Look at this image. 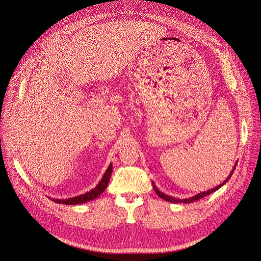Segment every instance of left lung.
Returning a JSON list of instances; mask_svg holds the SVG:
<instances>
[{"instance_id":"left-lung-1","label":"left lung","mask_w":261,"mask_h":261,"mask_svg":"<svg viewBox=\"0 0 261 261\" xmlns=\"http://www.w3.org/2000/svg\"><path fill=\"white\" fill-rule=\"evenodd\" d=\"M236 164L238 163H235V165H234V168H233V170H232V172L230 173V175L227 177V179L222 183V184H220V185H218L217 187H213V188H211V189H209V191H207V192H203V193H200V194H198V195H196V196H194V197H192V198H189V199H176V198H173V197H170V196H168V195H164L163 193H161L159 189L155 186V184L152 182V184H153V187H154V191L156 192V194L161 198V199H163L164 201H167V202H171V203H184V204H188V203H192V202H195V201H198V200H200V199H202V198H204V197H206V196H208V195H210V194H212V193H215L216 191H218L219 188H221L224 184H226L227 182H228V180L231 178V176H232V174H233V172H234V170H235V168H236Z\"/></svg>"}]
</instances>
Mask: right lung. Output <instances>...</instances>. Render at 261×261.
I'll list each match as a JSON object with an SVG mask.
<instances>
[{"label":"right lung","mask_w":261,"mask_h":261,"mask_svg":"<svg viewBox=\"0 0 261 261\" xmlns=\"http://www.w3.org/2000/svg\"><path fill=\"white\" fill-rule=\"evenodd\" d=\"M112 173V164H110L108 169L106 170L103 178L101 179V181L99 182V184L94 187L91 191L87 192L84 195H80L74 198H69V199H51L52 201H54L55 203H59V204H64V205H77V204H83L86 203L88 201L94 200L96 198H98L101 194H103V192L105 191V188L108 185L110 176Z\"/></svg>","instance_id":"obj_1"}]
</instances>
